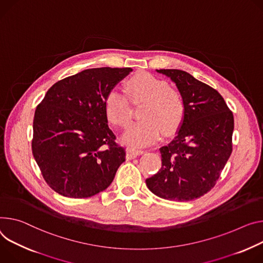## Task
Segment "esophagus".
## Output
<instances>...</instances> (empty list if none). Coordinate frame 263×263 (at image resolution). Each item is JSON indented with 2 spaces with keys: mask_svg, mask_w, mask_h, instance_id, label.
<instances>
[{
  "mask_svg": "<svg viewBox=\"0 0 263 263\" xmlns=\"http://www.w3.org/2000/svg\"><path fill=\"white\" fill-rule=\"evenodd\" d=\"M145 151L142 149H138V148H128L127 149V157L128 158H132V157H135L137 155H140L144 153Z\"/></svg>",
  "mask_w": 263,
  "mask_h": 263,
  "instance_id": "34e87169",
  "label": "esophagus"
}]
</instances>
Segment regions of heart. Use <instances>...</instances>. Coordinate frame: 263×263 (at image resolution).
I'll return each mask as SVG.
<instances>
[{
    "instance_id": "b5f03b06",
    "label": "heart",
    "mask_w": 263,
    "mask_h": 263,
    "mask_svg": "<svg viewBox=\"0 0 263 263\" xmlns=\"http://www.w3.org/2000/svg\"><path fill=\"white\" fill-rule=\"evenodd\" d=\"M127 91L133 102L144 101V104L139 110L141 118L132 123L123 135L126 145L138 147L151 144L162 131L164 134H171L181 126L185 116L184 99L165 81L151 73H138L128 81ZM104 105L106 116L112 125L127 126L131 109L124 91L111 89Z\"/></svg>"
}]
</instances>
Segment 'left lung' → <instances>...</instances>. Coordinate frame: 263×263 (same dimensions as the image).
Returning <instances> with one entry per match:
<instances>
[{"label": "left lung", "instance_id": "8db88e82", "mask_svg": "<svg viewBox=\"0 0 263 263\" xmlns=\"http://www.w3.org/2000/svg\"><path fill=\"white\" fill-rule=\"evenodd\" d=\"M176 84L185 116L175 138L159 148L161 168L146 179L163 199L190 201L216 184L232 153L234 116L217 90L182 70L160 69Z\"/></svg>", "mask_w": 263, "mask_h": 263}]
</instances>
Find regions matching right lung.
I'll list each match as a JSON object with an SVG mask.
<instances>
[{"mask_svg": "<svg viewBox=\"0 0 263 263\" xmlns=\"http://www.w3.org/2000/svg\"><path fill=\"white\" fill-rule=\"evenodd\" d=\"M131 68H92L57 82L37 105L32 154L57 193L87 198L106 190L126 159L108 126L105 98Z\"/></svg>", "mask_w": 263, "mask_h": 263, "instance_id": "obj_1", "label": "right lung"}]
</instances>
